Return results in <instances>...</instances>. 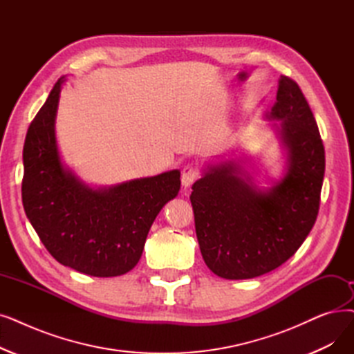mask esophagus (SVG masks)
<instances>
[{
    "label": "esophagus",
    "instance_id": "esophagus-1",
    "mask_svg": "<svg viewBox=\"0 0 354 354\" xmlns=\"http://www.w3.org/2000/svg\"><path fill=\"white\" fill-rule=\"evenodd\" d=\"M199 176V171L194 166V165H187L183 166L182 169V175H180V180H182V185L185 188H189L192 183L198 179Z\"/></svg>",
    "mask_w": 354,
    "mask_h": 354
}]
</instances>
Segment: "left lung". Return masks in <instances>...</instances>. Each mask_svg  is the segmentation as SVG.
Returning <instances> with one entry per match:
<instances>
[{"mask_svg":"<svg viewBox=\"0 0 354 354\" xmlns=\"http://www.w3.org/2000/svg\"><path fill=\"white\" fill-rule=\"evenodd\" d=\"M285 150L279 180L259 188L244 160L208 165L192 185L195 232L205 265L224 279H252L294 256L315 224L326 151L298 84L281 76L265 114ZM279 122L276 123L275 121Z\"/></svg>","mask_w":354,"mask_h":354,"instance_id":"left-lung-1","label":"left lung"}]
</instances>
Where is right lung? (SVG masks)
I'll use <instances>...</instances> for the list:
<instances>
[{
  "label": "right lung",
  "instance_id": "right-lung-1",
  "mask_svg": "<svg viewBox=\"0 0 354 354\" xmlns=\"http://www.w3.org/2000/svg\"><path fill=\"white\" fill-rule=\"evenodd\" d=\"M60 78L30 124L23 149V205L44 248L59 263L110 278L142 257L149 230L180 189L178 169L113 187H89L64 165L55 121Z\"/></svg>",
  "mask_w": 354,
  "mask_h": 354
}]
</instances>
